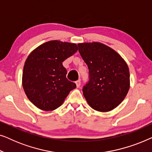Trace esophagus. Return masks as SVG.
<instances>
[{
    "label": "esophagus",
    "instance_id": "1",
    "mask_svg": "<svg viewBox=\"0 0 152 152\" xmlns=\"http://www.w3.org/2000/svg\"><path fill=\"white\" fill-rule=\"evenodd\" d=\"M75 84H76V86H77V88H79V87H80V85H81L80 80H79L77 81V82H75Z\"/></svg>",
    "mask_w": 152,
    "mask_h": 152
}]
</instances>
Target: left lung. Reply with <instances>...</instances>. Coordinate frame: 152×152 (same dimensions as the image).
<instances>
[{"mask_svg":"<svg viewBox=\"0 0 152 152\" xmlns=\"http://www.w3.org/2000/svg\"><path fill=\"white\" fill-rule=\"evenodd\" d=\"M79 52L89 70V82L83 88L88 105L108 112L121 104L130 88L128 65L115 50L99 42L81 43Z\"/></svg>","mask_w":152,"mask_h":152,"instance_id":"1","label":"left lung"}]
</instances>
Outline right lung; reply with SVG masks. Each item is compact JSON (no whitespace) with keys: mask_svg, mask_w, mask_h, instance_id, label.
Segmentation results:
<instances>
[{"mask_svg":"<svg viewBox=\"0 0 152 152\" xmlns=\"http://www.w3.org/2000/svg\"><path fill=\"white\" fill-rule=\"evenodd\" d=\"M76 43L53 40L36 48L27 57L22 85L31 102L43 111H53L64 103L70 91L76 88L66 78L62 62L77 51Z\"/></svg>","mask_w":152,"mask_h":152,"instance_id":"obj_1","label":"right lung"}]
</instances>
